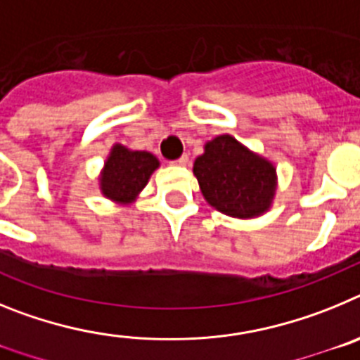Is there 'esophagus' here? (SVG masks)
<instances>
[{"instance_id": "34e87169", "label": "esophagus", "mask_w": 360, "mask_h": 360, "mask_svg": "<svg viewBox=\"0 0 360 360\" xmlns=\"http://www.w3.org/2000/svg\"><path fill=\"white\" fill-rule=\"evenodd\" d=\"M174 165H187L189 164V155H182V157L178 158V160L173 162Z\"/></svg>"}]
</instances>
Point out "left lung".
<instances>
[{
  "mask_svg": "<svg viewBox=\"0 0 360 360\" xmlns=\"http://www.w3.org/2000/svg\"><path fill=\"white\" fill-rule=\"evenodd\" d=\"M193 173L205 202L231 218L265 214L278 189L274 164L232 135H218L203 146Z\"/></svg>",
  "mask_w": 360,
  "mask_h": 360,
  "instance_id": "8db88e82",
  "label": "left lung"
}]
</instances>
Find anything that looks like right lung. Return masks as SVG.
<instances>
[{
  "mask_svg": "<svg viewBox=\"0 0 360 360\" xmlns=\"http://www.w3.org/2000/svg\"><path fill=\"white\" fill-rule=\"evenodd\" d=\"M158 165L160 162L153 153L135 151L122 144H113L98 174L101 193L111 202L129 205L139 198Z\"/></svg>",
  "mask_w": 360,
  "mask_h": 360,
  "instance_id": "right-lung-1",
  "label": "right lung"
}]
</instances>
